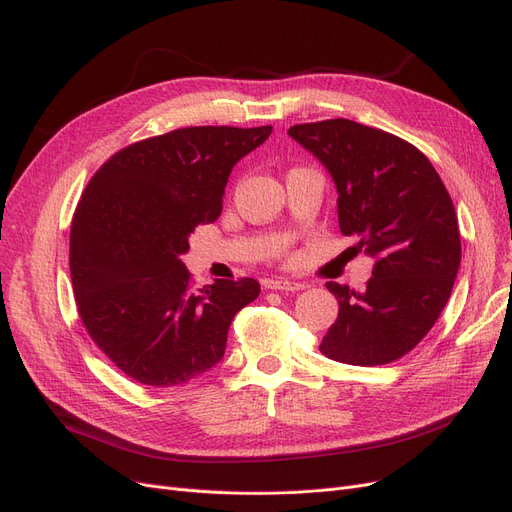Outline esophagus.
<instances>
[{
	"mask_svg": "<svg viewBox=\"0 0 512 512\" xmlns=\"http://www.w3.org/2000/svg\"><path fill=\"white\" fill-rule=\"evenodd\" d=\"M264 287L266 289H279V291H300L304 289V283H298V281H285V279H269L264 281Z\"/></svg>",
	"mask_w": 512,
	"mask_h": 512,
	"instance_id": "34e87169",
	"label": "esophagus"
}]
</instances>
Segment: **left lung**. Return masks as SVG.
Segmentation results:
<instances>
[{"label":"left lung","mask_w":512,"mask_h":512,"mask_svg":"<svg viewBox=\"0 0 512 512\" xmlns=\"http://www.w3.org/2000/svg\"><path fill=\"white\" fill-rule=\"evenodd\" d=\"M323 162L337 187L344 235L375 258L362 291L329 281L337 321L321 352L377 367L415 348L442 314L460 266V233L450 193L415 145L348 118L287 131Z\"/></svg>","instance_id":"1"}]
</instances>
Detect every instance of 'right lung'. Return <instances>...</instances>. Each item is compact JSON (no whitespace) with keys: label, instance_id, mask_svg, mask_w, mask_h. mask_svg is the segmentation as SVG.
Instances as JSON below:
<instances>
[{"label":"right lung","instance_id":"add662e5","mask_svg":"<svg viewBox=\"0 0 512 512\" xmlns=\"http://www.w3.org/2000/svg\"><path fill=\"white\" fill-rule=\"evenodd\" d=\"M273 127H185L127 145L87 183L70 227V277L81 321L137 383L173 387L223 358L233 316L256 279L196 287L181 256L223 210L231 168Z\"/></svg>","mask_w":512,"mask_h":512}]
</instances>
